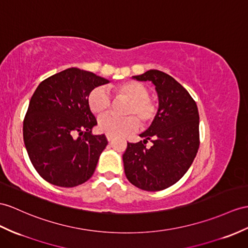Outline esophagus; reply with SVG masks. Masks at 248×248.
<instances>
[{"instance_id":"esophagus-1","label":"esophagus","mask_w":248,"mask_h":248,"mask_svg":"<svg viewBox=\"0 0 248 248\" xmlns=\"http://www.w3.org/2000/svg\"><path fill=\"white\" fill-rule=\"evenodd\" d=\"M113 138H114V137H113L112 135H108V134L106 135V139H107V140H108V141H109V142L113 140Z\"/></svg>"}]
</instances>
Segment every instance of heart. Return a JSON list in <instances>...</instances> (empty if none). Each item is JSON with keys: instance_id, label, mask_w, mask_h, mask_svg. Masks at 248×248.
<instances>
[{"instance_id": "heart-1", "label": "heart", "mask_w": 248, "mask_h": 248, "mask_svg": "<svg viewBox=\"0 0 248 248\" xmlns=\"http://www.w3.org/2000/svg\"><path fill=\"white\" fill-rule=\"evenodd\" d=\"M118 99L127 101L123 114L126 117L119 118L113 114H105L101 117L98 127L107 135L120 136L134 130L139 125L145 126L155 119L158 106L149 98V89L144 84L137 81H126L112 87ZM88 106L93 114L100 116L109 110L111 100L109 93L104 87H95L88 95Z\"/></svg>"}]
</instances>
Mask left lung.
Returning a JSON list of instances; mask_svg holds the SVG:
<instances>
[{
  "mask_svg": "<svg viewBox=\"0 0 248 248\" xmlns=\"http://www.w3.org/2000/svg\"><path fill=\"white\" fill-rule=\"evenodd\" d=\"M150 81L159 96V109L144 140L127 143L123 155L126 178L138 188L159 191L177 183L194 162L199 145V111L195 100L172 77L150 69L135 76ZM153 143L147 148L146 143Z\"/></svg>",
  "mask_w": 248,
  "mask_h": 248,
  "instance_id": "obj_1",
  "label": "left lung"
}]
</instances>
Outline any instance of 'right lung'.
I'll list each match as a JSON object with an SVG mask.
<instances>
[{
	"label": "right lung",
	"instance_id": "right-lung-1",
	"mask_svg": "<svg viewBox=\"0 0 248 248\" xmlns=\"http://www.w3.org/2000/svg\"><path fill=\"white\" fill-rule=\"evenodd\" d=\"M106 78L68 68L45 78L35 89L23 123L25 147L35 170L50 184L75 187L93 176L105 149L104 135H93L96 120L88 95ZM79 132V137L73 135Z\"/></svg>",
	"mask_w": 248,
	"mask_h": 248
}]
</instances>
